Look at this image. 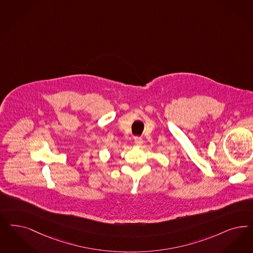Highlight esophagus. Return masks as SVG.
I'll list each match as a JSON object with an SVG mask.
<instances>
[{
	"label": "esophagus",
	"instance_id": "esophagus-1",
	"mask_svg": "<svg viewBox=\"0 0 253 253\" xmlns=\"http://www.w3.org/2000/svg\"><path fill=\"white\" fill-rule=\"evenodd\" d=\"M134 141H135L136 145H138V146H141L142 143H143V140H142V139H141L140 137H136V138L134 139Z\"/></svg>",
	"mask_w": 253,
	"mask_h": 253
}]
</instances>
